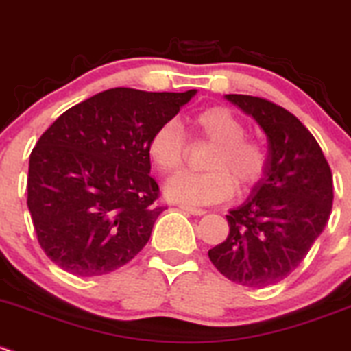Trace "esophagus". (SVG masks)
<instances>
[{"label":"esophagus","mask_w":351,"mask_h":351,"mask_svg":"<svg viewBox=\"0 0 351 351\" xmlns=\"http://www.w3.org/2000/svg\"><path fill=\"white\" fill-rule=\"evenodd\" d=\"M180 210L182 211H186V213H191V215H194V217H201V215H204L206 213V211L204 210H201V208H194V206H187V204H180Z\"/></svg>","instance_id":"1"}]
</instances>
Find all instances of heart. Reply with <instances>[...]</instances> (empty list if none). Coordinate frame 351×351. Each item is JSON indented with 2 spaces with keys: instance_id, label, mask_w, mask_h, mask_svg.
Here are the masks:
<instances>
[{
  "instance_id": "heart-1",
  "label": "heart",
  "mask_w": 351,
  "mask_h": 351,
  "mask_svg": "<svg viewBox=\"0 0 351 351\" xmlns=\"http://www.w3.org/2000/svg\"><path fill=\"white\" fill-rule=\"evenodd\" d=\"M194 133L213 143L206 158L208 172H180L167 180L165 196L187 206L227 201L234 194L235 182L247 189L259 180L268 164V154L261 141L245 136V124L221 106L206 107L189 117ZM148 157L164 174L174 172L186 157L182 126L174 119L165 121L148 141Z\"/></svg>"
}]
</instances>
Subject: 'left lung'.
I'll return each mask as SVG.
<instances>
[{
  "label": "left lung",
  "mask_w": 351,
  "mask_h": 351,
  "mask_svg": "<svg viewBox=\"0 0 351 351\" xmlns=\"http://www.w3.org/2000/svg\"><path fill=\"white\" fill-rule=\"evenodd\" d=\"M225 99L265 131L268 164L247 199L227 215L228 237L208 256L228 280L261 289L289 276L324 230L332 176L315 138L292 112L259 97Z\"/></svg>",
  "instance_id": "1"
}]
</instances>
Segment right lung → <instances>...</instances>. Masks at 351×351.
Segmentation results:
<instances>
[{"mask_svg":"<svg viewBox=\"0 0 351 351\" xmlns=\"http://www.w3.org/2000/svg\"><path fill=\"white\" fill-rule=\"evenodd\" d=\"M197 90H106L62 112L30 154L27 206L40 247L71 275L99 276L147 245L164 211L148 141Z\"/></svg>","mask_w":351,"mask_h":351,"instance_id":"right-lung-1","label":"right lung"}]
</instances>
